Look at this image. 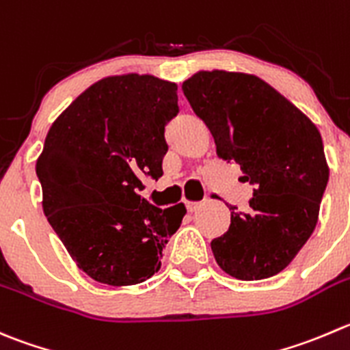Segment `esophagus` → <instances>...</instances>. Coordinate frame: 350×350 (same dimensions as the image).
<instances>
[{
	"instance_id": "obj_1",
	"label": "esophagus",
	"mask_w": 350,
	"mask_h": 350,
	"mask_svg": "<svg viewBox=\"0 0 350 350\" xmlns=\"http://www.w3.org/2000/svg\"><path fill=\"white\" fill-rule=\"evenodd\" d=\"M202 205H203L202 202H188V203H186V206H188V212H196V210H198Z\"/></svg>"
}]
</instances>
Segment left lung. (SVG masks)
Instances as JSON below:
<instances>
[{
	"label": "left lung",
	"mask_w": 350,
	"mask_h": 350,
	"mask_svg": "<svg viewBox=\"0 0 350 350\" xmlns=\"http://www.w3.org/2000/svg\"><path fill=\"white\" fill-rule=\"evenodd\" d=\"M217 154L236 161L254 185L247 212L230 206V226L210 243L220 269L239 280L282 272L313 234L328 183L313 121L265 80L237 71H198L183 81Z\"/></svg>",
	"instance_id": "left-lung-1"
}]
</instances>
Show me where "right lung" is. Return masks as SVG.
<instances>
[{
	"mask_svg": "<svg viewBox=\"0 0 350 350\" xmlns=\"http://www.w3.org/2000/svg\"><path fill=\"white\" fill-rule=\"evenodd\" d=\"M178 85L114 75L90 85L47 131L36 164L42 208L78 269L107 286H135L161 269L185 203L159 208L138 195L162 176L164 128L178 114Z\"/></svg>",
	"mask_w": 350,
	"mask_h": 350,
	"instance_id": "add662e5",
	"label": "right lung"
}]
</instances>
